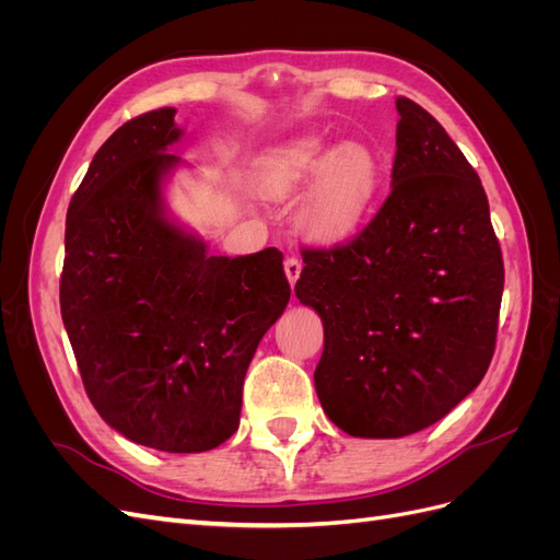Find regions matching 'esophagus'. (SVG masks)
<instances>
[{
  "mask_svg": "<svg viewBox=\"0 0 560 560\" xmlns=\"http://www.w3.org/2000/svg\"><path fill=\"white\" fill-rule=\"evenodd\" d=\"M284 273H287V280H290V284H296L299 276H301V261L296 257H290L284 261Z\"/></svg>",
  "mask_w": 560,
  "mask_h": 560,
  "instance_id": "1",
  "label": "esophagus"
}]
</instances>
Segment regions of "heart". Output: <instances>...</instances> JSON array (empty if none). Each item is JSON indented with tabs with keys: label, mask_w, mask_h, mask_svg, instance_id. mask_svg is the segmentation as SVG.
<instances>
[{
	"label": "heart",
	"mask_w": 560,
	"mask_h": 560,
	"mask_svg": "<svg viewBox=\"0 0 560 560\" xmlns=\"http://www.w3.org/2000/svg\"><path fill=\"white\" fill-rule=\"evenodd\" d=\"M383 167L364 144L331 147L319 138L296 140L261 159L257 182L273 198L314 179L299 206V226L315 241H343L362 226L381 189Z\"/></svg>",
	"instance_id": "obj_1"
}]
</instances>
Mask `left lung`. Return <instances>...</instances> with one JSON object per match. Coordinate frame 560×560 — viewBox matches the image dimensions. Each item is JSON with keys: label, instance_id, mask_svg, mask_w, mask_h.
<instances>
[{"label": "left lung", "instance_id": "1", "mask_svg": "<svg viewBox=\"0 0 560 560\" xmlns=\"http://www.w3.org/2000/svg\"><path fill=\"white\" fill-rule=\"evenodd\" d=\"M397 112L393 191L352 241L303 249L294 287L325 325L322 409L364 439L425 430L481 383L504 287L479 175L430 112Z\"/></svg>", "mask_w": 560, "mask_h": 560}]
</instances>
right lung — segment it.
Wrapping results in <instances>:
<instances>
[{
  "mask_svg": "<svg viewBox=\"0 0 560 560\" xmlns=\"http://www.w3.org/2000/svg\"><path fill=\"white\" fill-rule=\"evenodd\" d=\"M179 138L163 107L97 149L67 210L60 313L107 425L149 448L200 453L238 430L247 366L292 290L276 247L210 257L167 217Z\"/></svg>",
  "mask_w": 560,
  "mask_h": 560,
  "instance_id": "1",
  "label": "right lung"
}]
</instances>
